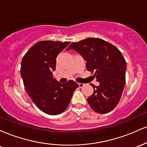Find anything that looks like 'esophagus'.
Wrapping results in <instances>:
<instances>
[{"mask_svg": "<svg viewBox=\"0 0 147 147\" xmlns=\"http://www.w3.org/2000/svg\"><path fill=\"white\" fill-rule=\"evenodd\" d=\"M78 85H79V88H82L84 86V84H82V83H78Z\"/></svg>", "mask_w": 147, "mask_h": 147, "instance_id": "esophagus-1", "label": "esophagus"}]
</instances>
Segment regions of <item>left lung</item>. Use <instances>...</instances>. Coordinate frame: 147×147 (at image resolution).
I'll list each match as a JSON object with an SVG mask.
<instances>
[{
  "label": "left lung",
  "mask_w": 147,
  "mask_h": 147,
  "mask_svg": "<svg viewBox=\"0 0 147 147\" xmlns=\"http://www.w3.org/2000/svg\"><path fill=\"white\" fill-rule=\"evenodd\" d=\"M70 49L83 57L91 77L99 82L98 86L91 84L93 93L87 99L90 108L100 114L111 112L120 100L125 85L126 63L121 52L98 38L74 42L66 50Z\"/></svg>",
  "instance_id": "8db88e82"
}]
</instances>
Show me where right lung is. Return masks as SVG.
Segmentation results:
<instances>
[{"instance_id":"obj_1","label":"right lung","mask_w":147,"mask_h":147,"mask_svg":"<svg viewBox=\"0 0 147 147\" xmlns=\"http://www.w3.org/2000/svg\"><path fill=\"white\" fill-rule=\"evenodd\" d=\"M69 44V41H39L30 48L21 61V74L27 93L40 110L50 115L62 113L79 87L72 80L61 84L52 75L57 55Z\"/></svg>"}]
</instances>
